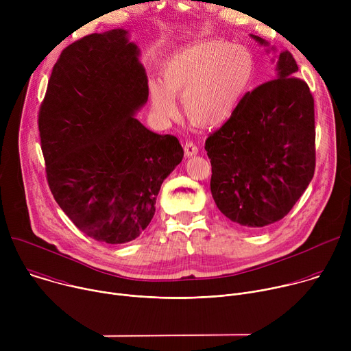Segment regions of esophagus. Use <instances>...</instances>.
I'll return each instance as SVG.
<instances>
[{
  "mask_svg": "<svg viewBox=\"0 0 351 351\" xmlns=\"http://www.w3.org/2000/svg\"><path fill=\"white\" fill-rule=\"evenodd\" d=\"M197 153H198V147L193 141H186V144H184V156L187 158H190V157L195 156Z\"/></svg>",
  "mask_w": 351,
  "mask_h": 351,
  "instance_id": "esophagus-1",
  "label": "esophagus"
}]
</instances>
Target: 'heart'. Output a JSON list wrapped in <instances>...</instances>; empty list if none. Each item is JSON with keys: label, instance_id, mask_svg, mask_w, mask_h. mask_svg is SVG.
Segmentation results:
<instances>
[{"label": "heart", "instance_id": "1", "mask_svg": "<svg viewBox=\"0 0 351 351\" xmlns=\"http://www.w3.org/2000/svg\"><path fill=\"white\" fill-rule=\"evenodd\" d=\"M256 76V60L243 45L222 40L191 44L175 53L149 83V101L158 118L176 117V97L190 122L202 128L225 125L240 107Z\"/></svg>", "mask_w": 351, "mask_h": 351}]
</instances>
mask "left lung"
Segmentation results:
<instances>
[{"mask_svg":"<svg viewBox=\"0 0 351 351\" xmlns=\"http://www.w3.org/2000/svg\"><path fill=\"white\" fill-rule=\"evenodd\" d=\"M297 71L293 56L282 51L276 79L248 91L234 115L206 140L214 202L241 226L261 229L280 221L314 176V98Z\"/></svg>","mask_w":351,"mask_h":351,"instance_id":"left-lung-1","label":"left lung"}]
</instances>
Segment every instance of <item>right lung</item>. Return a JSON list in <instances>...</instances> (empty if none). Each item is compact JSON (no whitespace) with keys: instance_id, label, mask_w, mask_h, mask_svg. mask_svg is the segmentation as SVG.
Wrapping results in <instances>:
<instances>
[{"instance_id":"obj_1","label":"right lung","mask_w":351,"mask_h":351,"mask_svg":"<svg viewBox=\"0 0 351 351\" xmlns=\"http://www.w3.org/2000/svg\"><path fill=\"white\" fill-rule=\"evenodd\" d=\"M138 56L125 29L75 41L53 68L38 115L56 202L79 230L108 244L140 236L162 182L183 158L175 136L134 117L148 99Z\"/></svg>"}]
</instances>
